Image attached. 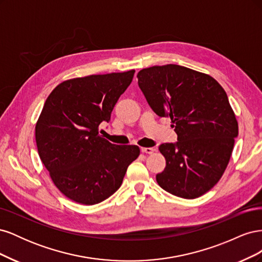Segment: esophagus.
<instances>
[{"label": "esophagus", "instance_id": "1", "mask_svg": "<svg viewBox=\"0 0 262 262\" xmlns=\"http://www.w3.org/2000/svg\"><path fill=\"white\" fill-rule=\"evenodd\" d=\"M154 148L153 147H141V152L142 153H146V154H152L154 153Z\"/></svg>", "mask_w": 262, "mask_h": 262}]
</instances>
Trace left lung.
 I'll return each mask as SVG.
<instances>
[{
  "instance_id": "1",
  "label": "left lung",
  "mask_w": 262,
  "mask_h": 262,
  "mask_svg": "<svg viewBox=\"0 0 262 262\" xmlns=\"http://www.w3.org/2000/svg\"><path fill=\"white\" fill-rule=\"evenodd\" d=\"M138 84L153 112L169 118L176 143L161 144L166 160L156 181L194 199L217 184L231 158L238 123L225 91L208 74L177 64L141 70Z\"/></svg>"
}]
</instances>
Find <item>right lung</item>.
Returning a JSON list of instances; mask_svg holds the SVG:
<instances>
[{
	"label": "right lung",
	"mask_w": 262,
	"mask_h": 262,
	"mask_svg": "<svg viewBox=\"0 0 262 262\" xmlns=\"http://www.w3.org/2000/svg\"><path fill=\"white\" fill-rule=\"evenodd\" d=\"M136 71L90 75L59 84L47 98L36 124L39 157L60 191L93 205L120 188L137 145H116L99 136Z\"/></svg>",
	"instance_id": "obj_1"
}]
</instances>
